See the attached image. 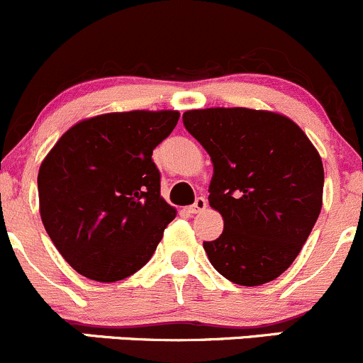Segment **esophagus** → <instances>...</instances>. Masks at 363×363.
<instances>
[{"mask_svg": "<svg viewBox=\"0 0 363 363\" xmlns=\"http://www.w3.org/2000/svg\"><path fill=\"white\" fill-rule=\"evenodd\" d=\"M205 207H207V200H205L203 196H199V199L195 200V203L189 205L188 212L189 214H199V212H202Z\"/></svg>", "mask_w": 363, "mask_h": 363, "instance_id": "esophagus-1", "label": "esophagus"}]
</instances>
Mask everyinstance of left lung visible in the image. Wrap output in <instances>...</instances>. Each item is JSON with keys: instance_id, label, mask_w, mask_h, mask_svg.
I'll list each match as a JSON object with an SVG mask.
<instances>
[{"instance_id": "8db88e82", "label": "left lung", "mask_w": 363, "mask_h": 363, "mask_svg": "<svg viewBox=\"0 0 363 363\" xmlns=\"http://www.w3.org/2000/svg\"><path fill=\"white\" fill-rule=\"evenodd\" d=\"M182 123L214 164L208 203L225 230L203 242L212 267L242 286L274 281L294 263L320 216V155L281 113L203 108L184 112Z\"/></svg>"}]
</instances>
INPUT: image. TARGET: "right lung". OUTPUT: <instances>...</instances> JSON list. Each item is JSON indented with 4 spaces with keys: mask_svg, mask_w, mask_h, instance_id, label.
Returning <instances> with one entry per match:
<instances>
[{
    "mask_svg": "<svg viewBox=\"0 0 363 363\" xmlns=\"http://www.w3.org/2000/svg\"><path fill=\"white\" fill-rule=\"evenodd\" d=\"M177 121L175 111L91 117L69 128L43 160V226L79 274L113 283L155 255L175 208L160 196L152 151Z\"/></svg>",
    "mask_w": 363,
    "mask_h": 363,
    "instance_id": "right-lung-1",
    "label": "right lung"
}]
</instances>
